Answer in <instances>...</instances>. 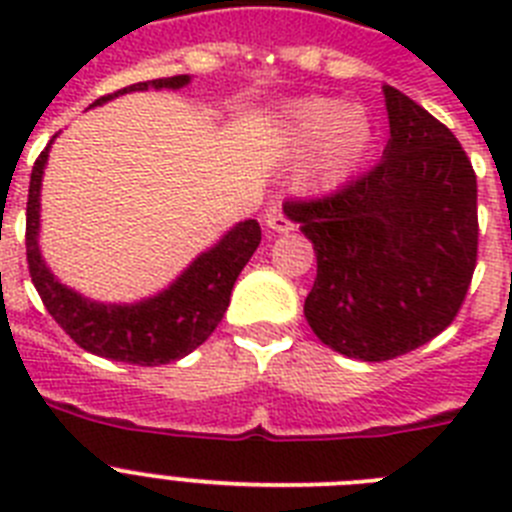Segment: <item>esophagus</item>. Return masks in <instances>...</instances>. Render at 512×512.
Listing matches in <instances>:
<instances>
[{"mask_svg":"<svg viewBox=\"0 0 512 512\" xmlns=\"http://www.w3.org/2000/svg\"><path fill=\"white\" fill-rule=\"evenodd\" d=\"M266 228L274 230V233H289V230H295V223L284 212H269L266 215Z\"/></svg>","mask_w":512,"mask_h":512,"instance_id":"1","label":"esophagus"}]
</instances>
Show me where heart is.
<instances>
[{
	"mask_svg": "<svg viewBox=\"0 0 512 512\" xmlns=\"http://www.w3.org/2000/svg\"><path fill=\"white\" fill-rule=\"evenodd\" d=\"M282 143L289 153H310L302 166V184L312 192H330L346 184L372 146V120L359 104L333 97H307L282 117Z\"/></svg>",
	"mask_w": 512,
	"mask_h": 512,
	"instance_id": "heart-1",
	"label": "heart"
}]
</instances>
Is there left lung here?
Wrapping results in <instances>:
<instances>
[{
    "instance_id": "left-lung-1",
    "label": "left lung",
    "mask_w": 512,
    "mask_h": 512,
    "mask_svg": "<svg viewBox=\"0 0 512 512\" xmlns=\"http://www.w3.org/2000/svg\"><path fill=\"white\" fill-rule=\"evenodd\" d=\"M384 102L382 161L333 194L284 202L318 256L307 323L361 361L397 359L449 328L477 266L472 161L408 94L384 87Z\"/></svg>"
}]
</instances>
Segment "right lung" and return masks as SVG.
I'll return each instance as SVG.
<instances>
[{
	"label": "right lung",
	"instance_id": "add662e5",
	"mask_svg": "<svg viewBox=\"0 0 512 512\" xmlns=\"http://www.w3.org/2000/svg\"><path fill=\"white\" fill-rule=\"evenodd\" d=\"M184 84H189L187 74L138 81L120 92L99 97L94 104L107 102L117 94L143 92L148 87L182 89ZM48 151H51V143L40 153L33 174H30L25 223L27 269H30V277H33L45 310L51 312L53 320L74 338V343H79L89 354L104 356V359L158 366L192 354L194 348L202 346L212 336V330L223 320L235 279L261 243L259 223L246 220L228 230L223 241L197 256L182 277L161 295L148 297L135 305L92 302L58 282L40 256V182H43Z\"/></svg>",
	"mask_w": 512,
	"mask_h": 512
}]
</instances>
